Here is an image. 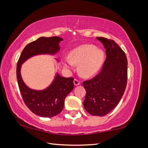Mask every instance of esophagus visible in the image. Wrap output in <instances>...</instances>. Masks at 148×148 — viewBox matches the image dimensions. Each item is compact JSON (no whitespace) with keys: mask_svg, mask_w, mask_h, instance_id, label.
I'll use <instances>...</instances> for the list:
<instances>
[{"mask_svg":"<svg viewBox=\"0 0 148 148\" xmlns=\"http://www.w3.org/2000/svg\"><path fill=\"white\" fill-rule=\"evenodd\" d=\"M74 84L75 86H78V85L80 84V82L79 81L78 79H74Z\"/></svg>","mask_w":148,"mask_h":148,"instance_id":"obj_1","label":"esophagus"}]
</instances>
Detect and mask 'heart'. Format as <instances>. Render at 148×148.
<instances>
[{
	"instance_id": "obj_1",
	"label": "heart",
	"mask_w": 148,
	"mask_h": 148,
	"mask_svg": "<svg viewBox=\"0 0 148 148\" xmlns=\"http://www.w3.org/2000/svg\"><path fill=\"white\" fill-rule=\"evenodd\" d=\"M104 61L103 51L92 45H82L72 50L70 58L65 60L64 66L72 68L79 65V72L83 77H90L97 73Z\"/></svg>"
}]
</instances>
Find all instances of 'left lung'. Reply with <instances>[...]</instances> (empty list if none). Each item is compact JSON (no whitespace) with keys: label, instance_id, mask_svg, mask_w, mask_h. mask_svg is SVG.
I'll list each match as a JSON object with an SVG mask.
<instances>
[{"label":"left lung","instance_id":"left-lung-1","mask_svg":"<svg viewBox=\"0 0 148 148\" xmlns=\"http://www.w3.org/2000/svg\"><path fill=\"white\" fill-rule=\"evenodd\" d=\"M97 39L106 49V58L99 74L84 82L86 91L85 110L92 116H104L116 107L124 94L127 81V59L125 52L112 40Z\"/></svg>","mask_w":148,"mask_h":148}]
</instances>
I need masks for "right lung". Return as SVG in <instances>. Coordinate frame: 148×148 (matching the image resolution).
I'll use <instances>...</instances> for the list:
<instances>
[{
	"mask_svg": "<svg viewBox=\"0 0 148 148\" xmlns=\"http://www.w3.org/2000/svg\"><path fill=\"white\" fill-rule=\"evenodd\" d=\"M62 40L58 36L40 37L25 47L17 62V79L23 101L32 113L40 117H52L61 113L64 108L65 98L74 89V78L62 77L56 73L53 82L46 89H32L22 79L21 65L35 56L56 55L60 51L59 43ZM56 60L59 62L58 59Z\"/></svg>",
	"mask_w": 148,
	"mask_h": 148,
	"instance_id": "1",
	"label": "right lung"
}]
</instances>
